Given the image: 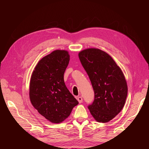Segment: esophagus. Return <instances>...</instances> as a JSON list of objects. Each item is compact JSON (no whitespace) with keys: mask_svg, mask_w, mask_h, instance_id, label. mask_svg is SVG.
Instances as JSON below:
<instances>
[{"mask_svg":"<svg viewBox=\"0 0 149 149\" xmlns=\"http://www.w3.org/2000/svg\"><path fill=\"white\" fill-rule=\"evenodd\" d=\"M77 100H78V102L79 103H81L83 102V98H82V97H81V96L78 97H77Z\"/></svg>","mask_w":149,"mask_h":149,"instance_id":"obj_1","label":"esophagus"}]
</instances>
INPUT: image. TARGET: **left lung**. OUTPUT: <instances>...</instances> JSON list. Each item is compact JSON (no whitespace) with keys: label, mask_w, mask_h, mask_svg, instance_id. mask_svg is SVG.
<instances>
[{"label":"left lung","mask_w":149,"mask_h":149,"mask_svg":"<svg viewBox=\"0 0 149 149\" xmlns=\"http://www.w3.org/2000/svg\"><path fill=\"white\" fill-rule=\"evenodd\" d=\"M78 56L94 92L88 109L97 122H109L120 112L127 97V85L123 72L111 56L100 49H84Z\"/></svg>","instance_id":"left-lung-1"}]
</instances>
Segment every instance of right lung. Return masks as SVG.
I'll return each instance as SVG.
<instances>
[{
    "label": "right lung",
    "instance_id": "1",
    "mask_svg": "<svg viewBox=\"0 0 149 149\" xmlns=\"http://www.w3.org/2000/svg\"><path fill=\"white\" fill-rule=\"evenodd\" d=\"M69 61L67 51H53L39 61L31 74L30 101L40 114L53 123L63 121L78 104L64 81Z\"/></svg>",
    "mask_w": 149,
    "mask_h": 149
}]
</instances>
